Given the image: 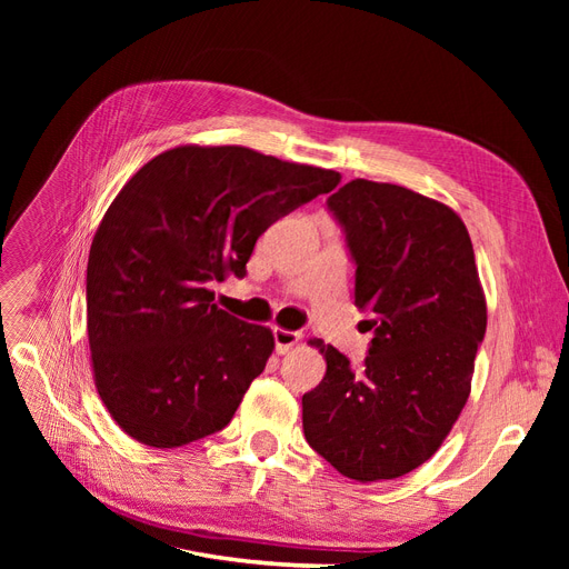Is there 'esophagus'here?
I'll return each instance as SVG.
<instances>
[{
    "mask_svg": "<svg viewBox=\"0 0 569 569\" xmlns=\"http://www.w3.org/2000/svg\"><path fill=\"white\" fill-rule=\"evenodd\" d=\"M272 337H274V351H278L280 356L289 353V351L295 349L297 343L301 341V335H299V332L282 330V327H274V330H272Z\"/></svg>",
    "mask_w": 569,
    "mask_h": 569,
    "instance_id": "1",
    "label": "esophagus"
}]
</instances>
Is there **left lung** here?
Listing matches in <instances>:
<instances>
[{"mask_svg": "<svg viewBox=\"0 0 569 569\" xmlns=\"http://www.w3.org/2000/svg\"><path fill=\"white\" fill-rule=\"evenodd\" d=\"M356 261V306L375 337L360 370L318 341L327 372L303 393V435L356 481L403 477L432 458L470 396L487 332L468 228L401 184L351 180L327 199Z\"/></svg>", "mask_w": 569, "mask_h": 569, "instance_id": "left-lung-1", "label": "left lung"}]
</instances>
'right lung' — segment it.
<instances>
[{
    "label": "right lung",
    "mask_w": 569,
    "mask_h": 569,
    "mask_svg": "<svg viewBox=\"0 0 569 569\" xmlns=\"http://www.w3.org/2000/svg\"><path fill=\"white\" fill-rule=\"evenodd\" d=\"M339 173L249 147L168 149L123 184L88 261V337L99 399L153 449L226 427L274 349L272 332L213 303L244 278L274 220L327 194Z\"/></svg>",
    "instance_id": "1"
}]
</instances>
